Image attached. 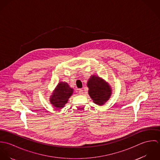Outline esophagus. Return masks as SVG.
<instances>
[{"mask_svg":"<svg viewBox=\"0 0 160 160\" xmlns=\"http://www.w3.org/2000/svg\"><path fill=\"white\" fill-rule=\"evenodd\" d=\"M78 92H79V94H82L83 93V90L82 89H78Z\"/></svg>","mask_w":160,"mask_h":160,"instance_id":"obj_1","label":"esophagus"}]
</instances>
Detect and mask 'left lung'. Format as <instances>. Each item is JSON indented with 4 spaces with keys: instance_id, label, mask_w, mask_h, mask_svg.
Instances as JSON below:
<instances>
[{
    "instance_id": "8db88e82",
    "label": "left lung",
    "mask_w": 160,
    "mask_h": 160,
    "mask_svg": "<svg viewBox=\"0 0 160 160\" xmlns=\"http://www.w3.org/2000/svg\"><path fill=\"white\" fill-rule=\"evenodd\" d=\"M87 86L89 88V95L97 105H103L110 98L112 95L110 86L98 76H91Z\"/></svg>"
}]
</instances>
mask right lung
Instances as JSON below:
<instances>
[{"instance_id": "add662e5", "label": "right lung", "mask_w": 160, "mask_h": 160, "mask_svg": "<svg viewBox=\"0 0 160 160\" xmlns=\"http://www.w3.org/2000/svg\"><path fill=\"white\" fill-rule=\"evenodd\" d=\"M73 93V89L67 82H60L50 96V102L56 108H62L68 103L69 98Z\"/></svg>"}]
</instances>
